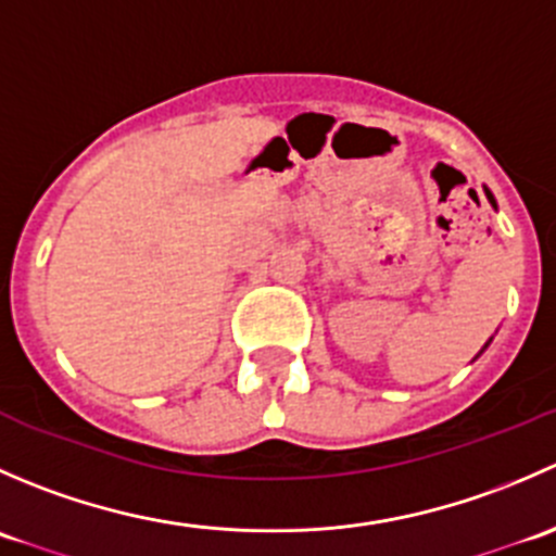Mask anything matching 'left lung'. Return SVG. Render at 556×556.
Wrapping results in <instances>:
<instances>
[{
  "label": "left lung",
  "instance_id": "obj_1",
  "mask_svg": "<svg viewBox=\"0 0 556 556\" xmlns=\"http://www.w3.org/2000/svg\"><path fill=\"white\" fill-rule=\"evenodd\" d=\"M486 199H490V204L495 206V199H492V193H490V190H486ZM484 346H486V344H484Z\"/></svg>",
  "mask_w": 556,
  "mask_h": 556
}]
</instances>
